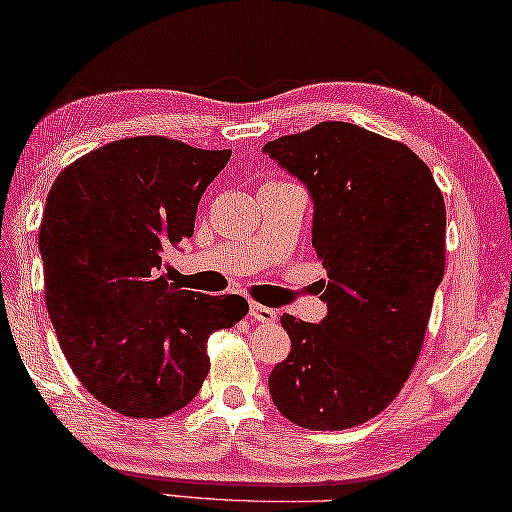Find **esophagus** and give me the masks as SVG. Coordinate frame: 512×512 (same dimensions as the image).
Instances as JSON below:
<instances>
[{"label":"esophagus","instance_id":"34e87169","mask_svg":"<svg viewBox=\"0 0 512 512\" xmlns=\"http://www.w3.org/2000/svg\"><path fill=\"white\" fill-rule=\"evenodd\" d=\"M250 317H253L255 322L271 324L276 322V310L266 308V305H259V303H250Z\"/></svg>","mask_w":512,"mask_h":512}]
</instances>
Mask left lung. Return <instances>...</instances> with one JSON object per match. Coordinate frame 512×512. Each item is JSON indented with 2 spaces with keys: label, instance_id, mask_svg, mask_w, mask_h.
Returning a JSON list of instances; mask_svg holds the SVG:
<instances>
[{
  "label": "left lung",
  "instance_id": "obj_1",
  "mask_svg": "<svg viewBox=\"0 0 512 512\" xmlns=\"http://www.w3.org/2000/svg\"><path fill=\"white\" fill-rule=\"evenodd\" d=\"M308 186L326 280L322 324L282 315L292 352L269 391L308 430L361 425L398 398L421 354L446 264L444 195L407 144L322 121L264 147Z\"/></svg>",
  "mask_w": 512,
  "mask_h": 512
}]
</instances>
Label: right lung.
Returning a JSON list of instances; mask_svg holds the SVG:
<instances>
[{"mask_svg": "<svg viewBox=\"0 0 512 512\" xmlns=\"http://www.w3.org/2000/svg\"><path fill=\"white\" fill-rule=\"evenodd\" d=\"M232 151L126 137L59 172L38 232L45 303L75 377L105 407L163 418L195 398L207 342L248 315L236 294L181 289L165 257L195 230L204 190Z\"/></svg>", "mask_w": 512, "mask_h": 512, "instance_id": "right-lung-1", "label": "right lung"}]
</instances>
